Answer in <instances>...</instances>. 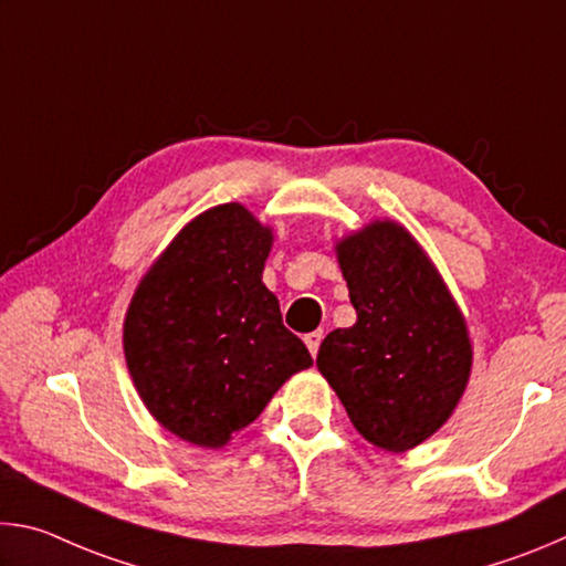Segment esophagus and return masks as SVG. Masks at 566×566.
I'll return each instance as SVG.
<instances>
[{
  "mask_svg": "<svg viewBox=\"0 0 566 566\" xmlns=\"http://www.w3.org/2000/svg\"><path fill=\"white\" fill-rule=\"evenodd\" d=\"M322 339H324V334H322L319 329H317V332H310V334H306V337H304V344H306V349L312 352V357H317Z\"/></svg>",
  "mask_w": 566,
  "mask_h": 566,
  "instance_id": "esophagus-1",
  "label": "esophagus"
}]
</instances>
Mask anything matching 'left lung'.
<instances>
[{"instance_id": "1", "label": "left lung", "mask_w": 566, "mask_h": 566, "mask_svg": "<svg viewBox=\"0 0 566 566\" xmlns=\"http://www.w3.org/2000/svg\"><path fill=\"white\" fill-rule=\"evenodd\" d=\"M357 322L324 337L317 367L357 432L407 452L452 417L472 371L467 322L405 227L371 222L337 244Z\"/></svg>"}]
</instances>
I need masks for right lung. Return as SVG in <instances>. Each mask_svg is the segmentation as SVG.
Returning a JSON list of instances; mask_svg holds the SVG:
<instances>
[{
  "mask_svg": "<svg viewBox=\"0 0 566 566\" xmlns=\"http://www.w3.org/2000/svg\"><path fill=\"white\" fill-rule=\"evenodd\" d=\"M272 229L247 207L207 209L171 239L134 292L124 357L142 401L189 444L219 449L312 367L262 282Z\"/></svg>",
  "mask_w": 566,
  "mask_h": 566,
  "instance_id": "1",
  "label": "right lung"
}]
</instances>
